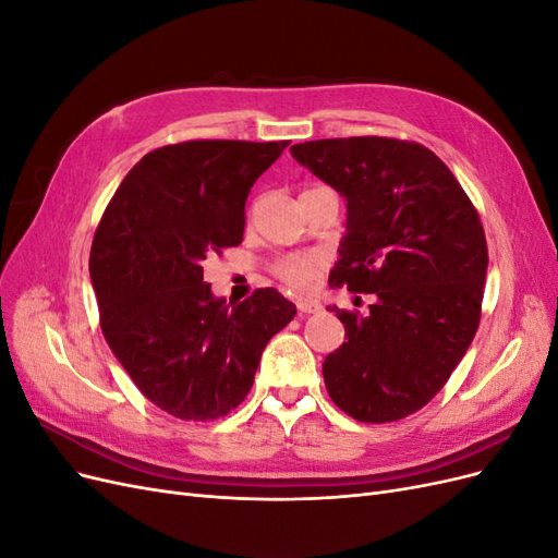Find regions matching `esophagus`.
I'll return each mask as SVG.
<instances>
[{
  "label": "esophagus",
  "mask_w": 558,
  "mask_h": 558,
  "mask_svg": "<svg viewBox=\"0 0 558 558\" xmlns=\"http://www.w3.org/2000/svg\"><path fill=\"white\" fill-rule=\"evenodd\" d=\"M295 307H298V312L300 314H314V312H318L320 310V305L316 300H312V298H300L298 302H295Z\"/></svg>",
  "instance_id": "obj_1"
}]
</instances>
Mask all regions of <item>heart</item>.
<instances>
[{"instance_id":"heart-1","label":"heart","mask_w":558,"mask_h":558,"mask_svg":"<svg viewBox=\"0 0 558 558\" xmlns=\"http://www.w3.org/2000/svg\"><path fill=\"white\" fill-rule=\"evenodd\" d=\"M320 263L324 260L314 256V253H302V256H291V258L277 263L275 272L279 279L293 286V289H310V286L316 281V272H318Z\"/></svg>"}]
</instances>
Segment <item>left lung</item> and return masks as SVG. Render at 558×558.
<instances>
[{
  "label": "left lung",
  "mask_w": 558,
  "mask_h": 558,
  "mask_svg": "<svg viewBox=\"0 0 558 558\" xmlns=\"http://www.w3.org/2000/svg\"><path fill=\"white\" fill-rule=\"evenodd\" d=\"M291 154L347 199L328 281L377 298L365 316L330 310L347 342L324 361L326 388L353 418L398 421L440 391L477 332L488 267L480 216L414 142L318 140Z\"/></svg>",
  "instance_id": "8db88e82"
}]
</instances>
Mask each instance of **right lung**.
I'll list each match as a JSON object with an SVG mask.
<instances>
[{
  "label": "right lung",
  "mask_w": 558,
  "mask_h": 558,
  "mask_svg": "<svg viewBox=\"0 0 558 558\" xmlns=\"http://www.w3.org/2000/svg\"><path fill=\"white\" fill-rule=\"evenodd\" d=\"M286 146L202 140L150 150L99 221L90 281L107 344L140 391L177 418L238 408L263 349L295 316L275 289L228 305L202 269L211 253L242 244L251 185Z\"/></svg>",
  "instance_id": "obj_1"
}]
</instances>
